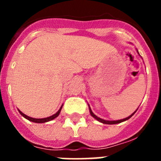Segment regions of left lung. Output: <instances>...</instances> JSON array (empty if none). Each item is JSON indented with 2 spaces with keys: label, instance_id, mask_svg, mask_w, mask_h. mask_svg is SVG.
Wrapping results in <instances>:
<instances>
[{
  "label": "left lung",
  "instance_id": "8db88e82",
  "mask_svg": "<svg viewBox=\"0 0 161 161\" xmlns=\"http://www.w3.org/2000/svg\"><path fill=\"white\" fill-rule=\"evenodd\" d=\"M89 111H90V114H91V115H92V116H93V117L94 118V119H96L97 120V121H99V122H101V123H105V124H117V123H122V122H123V121H126V120H127V119H130V118L131 117V116H133V114H134L136 113V112L137 111V110H136V111L134 112V113L132 114L131 115H130V116H129V117L126 118V119H121V120H117V121H107V120H104V119H100V118H98L97 116H96V115H95L93 113V111H92V110H91L90 107H89Z\"/></svg>",
  "mask_w": 161,
  "mask_h": 161
}]
</instances>
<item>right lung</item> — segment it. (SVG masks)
Returning <instances> with one entry per match:
<instances>
[{
	"label": "right lung",
	"mask_w": 161,
	"mask_h": 161,
	"mask_svg": "<svg viewBox=\"0 0 161 161\" xmlns=\"http://www.w3.org/2000/svg\"><path fill=\"white\" fill-rule=\"evenodd\" d=\"M62 106H61L60 109H59V111H58L57 113L55 114H53L52 116H50V117H47V118H44V119H34V118H31V117H29V116H27V115H25V114H23L22 112L20 111V110H18V111H19V113L21 114H22L24 118H25V119H28V120L31 121V122H34V123H46V122H48V121L52 120V119H55V118L57 117L58 115L59 114V113H60V110H61V109H62Z\"/></svg>",
	"instance_id": "1"
}]
</instances>
